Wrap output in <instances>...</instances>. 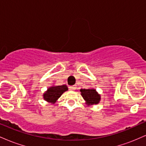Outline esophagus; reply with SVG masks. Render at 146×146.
Segmentation results:
<instances>
[{"label":"esophagus","instance_id":"34e87169","mask_svg":"<svg viewBox=\"0 0 146 146\" xmlns=\"http://www.w3.org/2000/svg\"><path fill=\"white\" fill-rule=\"evenodd\" d=\"M75 88H76V87H75V86H69V89L71 90H75Z\"/></svg>","mask_w":146,"mask_h":146}]
</instances>
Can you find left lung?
I'll return each mask as SVG.
<instances>
[{"instance_id":"left-lung-1","label":"left lung","mask_w":146,"mask_h":146,"mask_svg":"<svg viewBox=\"0 0 146 146\" xmlns=\"http://www.w3.org/2000/svg\"><path fill=\"white\" fill-rule=\"evenodd\" d=\"M82 96L84 100L86 101L87 105L98 104L101 100L100 95L98 94L96 90L93 88H88V89H80Z\"/></svg>"}]
</instances>
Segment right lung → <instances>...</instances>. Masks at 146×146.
I'll use <instances>...</instances> for the list:
<instances>
[{"label":"right lung","mask_w":146,"mask_h":146,"mask_svg":"<svg viewBox=\"0 0 146 146\" xmlns=\"http://www.w3.org/2000/svg\"><path fill=\"white\" fill-rule=\"evenodd\" d=\"M66 90H68V87L66 85L51 86L43 94V98L45 101L51 104H55L58 98H60L63 93Z\"/></svg>","instance_id":"obj_1"}]
</instances>
